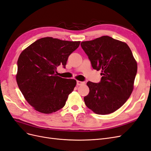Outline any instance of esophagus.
I'll list each match as a JSON object with an SVG mask.
<instances>
[{"instance_id": "1", "label": "esophagus", "mask_w": 151, "mask_h": 151, "mask_svg": "<svg viewBox=\"0 0 151 151\" xmlns=\"http://www.w3.org/2000/svg\"><path fill=\"white\" fill-rule=\"evenodd\" d=\"M76 83H77V85L80 86V85L85 84V82L84 81H76Z\"/></svg>"}]
</instances>
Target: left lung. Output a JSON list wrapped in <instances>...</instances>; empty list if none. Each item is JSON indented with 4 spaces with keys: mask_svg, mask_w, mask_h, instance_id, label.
<instances>
[{
    "mask_svg": "<svg viewBox=\"0 0 151 151\" xmlns=\"http://www.w3.org/2000/svg\"><path fill=\"white\" fill-rule=\"evenodd\" d=\"M94 70L103 76L99 83L87 82L90 89L84 97L94 113L107 115L120 109L134 90L137 64L129 46L107 36L81 43Z\"/></svg>",
    "mask_w": 151,
    "mask_h": 151,
    "instance_id": "8db88e82",
    "label": "left lung"
}]
</instances>
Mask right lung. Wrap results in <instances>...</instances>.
<instances>
[{"mask_svg":"<svg viewBox=\"0 0 151 151\" xmlns=\"http://www.w3.org/2000/svg\"><path fill=\"white\" fill-rule=\"evenodd\" d=\"M80 41L41 38L23 50L17 61L16 81L29 104L39 112L52 114L65 105L76 81L58 76L56 68L66 65Z\"/></svg>","mask_w":151,"mask_h":151,"instance_id":"add662e5","label":"right lung"}]
</instances>
